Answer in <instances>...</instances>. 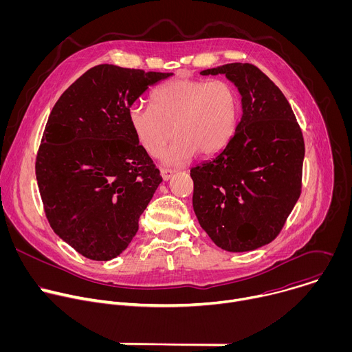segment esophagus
I'll return each instance as SVG.
<instances>
[{
    "instance_id": "1",
    "label": "esophagus",
    "mask_w": 352,
    "mask_h": 352,
    "mask_svg": "<svg viewBox=\"0 0 352 352\" xmlns=\"http://www.w3.org/2000/svg\"><path fill=\"white\" fill-rule=\"evenodd\" d=\"M160 174H162V177H163L164 181H168V179L173 177L174 171L170 170V168H162V170H160Z\"/></svg>"
}]
</instances>
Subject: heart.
Listing matches in <instances>:
<instances>
[{
    "instance_id": "1",
    "label": "heart",
    "mask_w": 352,
    "mask_h": 352,
    "mask_svg": "<svg viewBox=\"0 0 352 352\" xmlns=\"http://www.w3.org/2000/svg\"><path fill=\"white\" fill-rule=\"evenodd\" d=\"M152 109L133 104L128 118L136 142L144 152L163 162L179 166L196 152L210 156L231 139L238 117V94L223 79L199 80L179 78L170 80L150 94Z\"/></svg>"
}]
</instances>
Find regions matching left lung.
Returning <instances> with one entry per match:
<instances>
[{
  "mask_svg": "<svg viewBox=\"0 0 352 352\" xmlns=\"http://www.w3.org/2000/svg\"><path fill=\"white\" fill-rule=\"evenodd\" d=\"M200 75H226L241 94L242 117L220 152L190 168L193 210L219 248L249 252L278 235L300 195L302 132L281 90L255 65Z\"/></svg>",
  "mask_w": 352,
  "mask_h": 352,
  "instance_id": "obj_1",
  "label": "left lung"
}]
</instances>
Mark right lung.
<instances>
[{
	"mask_svg": "<svg viewBox=\"0 0 352 352\" xmlns=\"http://www.w3.org/2000/svg\"><path fill=\"white\" fill-rule=\"evenodd\" d=\"M173 74L102 64L75 80L48 117L36 178L54 232L91 261L121 255L163 181L136 142L128 113Z\"/></svg>",
	"mask_w": 352,
	"mask_h": 352,
	"instance_id": "right-lung-1",
	"label": "right lung"
}]
</instances>
